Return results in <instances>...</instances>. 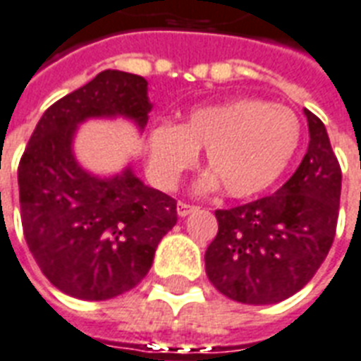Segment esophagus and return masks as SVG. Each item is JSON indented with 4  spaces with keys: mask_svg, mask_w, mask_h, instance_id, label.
Wrapping results in <instances>:
<instances>
[{
    "mask_svg": "<svg viewBox=\"0 0 361 361\" xmlns=\"http://www.w3.org/2000/svg\"><path fill=\"white\" fill-rule=\"evenodd\" d=\"M196 209H197L196 205H190V203H184V202L177 203V215L178 216H188Z\"/></svg>",
    "mask_w": 361,
    "mask_h": 361,
    "instance_id": "esophagus-1",
    "label": "esophagus"
}]
</instances>
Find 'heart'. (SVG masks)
I'll return each mask as SVG.
<instances>
[{"mask_svg":"<svg viewBox=\"0 0 361 361\" xmlns=\"http://www.w3.org/2000/svg\"><path fill=\"white\" fill-rule=\"evenodd\" d=\"M300 142V123L289 108L257 99L226 100L192 110L183 123H159L146 137L148 169L156 183L175 186L205 148L211 173L200 190L219 183L230 197L267 190L286 171Z\"/></svg>","mask_w":361,"mask_h":361,"instance_id":"obj_1","label":"heart"}]
</instances>
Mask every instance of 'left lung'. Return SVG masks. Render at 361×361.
Instances as JSON below:
<instances>
[{
    "mask_svg": "<svg viewBox=\"0 0 361 361\" xmlns=\"http://www.w3.org/2000/svg\"><path fill=\"white\" fill-rule=\"evenodd\" d=\"M310 142L280 190L215 211L216 238L205 251L207 278L243 305H276L312 280L331 249L341 202V167L322 119L305 108Z\"/></svg>",
    "mask_w": 361,
    "mask_h": 361,
    "instance_id": "obj_1",
    "label": "left lung"
}]
</instances>
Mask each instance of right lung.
I'll list each match as a JSON object with an SVG mask.
<instances>
[{
	"instance_id": "1",
	"label": "right lung",
	"mask_w": 361,
	"mask_h": 361,
	"mask_svg": "<svg viewBox=\"0 0 361 361\" xmlns=\"http://www.w3.org/2000/svg\"><path fill=\"white\" fill-rule=\"evenodd\" d=\"M152 102L145 78L104 70L45 110L18 165L24 238L62 293L106 300L137 286L177 224V202L146 186L133 165L97 175L74 140L89 119H127L145 131Z\"/></svg>"
}]
</instances>
